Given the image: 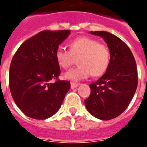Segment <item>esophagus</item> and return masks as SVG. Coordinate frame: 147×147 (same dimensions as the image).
Instances as JSON below:
<instances>
[{
  "label": "esophagus",
  "mask_w": 147,
  "mask_h": 147,
  "mask_svg": "<svg viewBox=\"0 0 147 147\" xmlns=\"http://www.w3.org/2000/svg\"><path fill=\"white\" fill-rule=\"evenodd\" d=\"M79 85H80L79 84H76V83H73V82H71V89L76 88H77Z\"/></svg>",
  "instance_id": "1"
}]
</instances>
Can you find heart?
I'll return each mask as SVG.
<instances>
[{"label":"heart","instance_id":"heart-1","mask_svg":"<svg viewBox=\"0 0 147 147\" xmlns=\"http://www.w3.org/2000/svg\"><path fill=\"white\" fill-rule=\"evenodd\" d=\"M110 51L104 44L93 38L81 36L69 44V50L59 48L56 59L62 68L67 69L76 63V68L67 71V79L80 80L91 76H100L104 74L110 63Z\"/></svg>","mask_w":147,"mask_h":147}]
</instances>
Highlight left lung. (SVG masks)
Masks as SVG:
<instances>
[{
  "label": "left lung",
  "mask_w": 147,
  "mask_h": 147,
  "mask_svg": "<svg viewBox=\"0 0 147 147\" xmlns=\"http://www.w3.org/2000/svg\"><path fill=\"white\" fill-rule=\"evenodd\" d=\"M105 40L111 53L105 74L90 84L91 94L84 100L89 113L102 120L112 119L127 109L138 86V71L129 47L107 32H91Z\"/></svg>",
  "instance_id": "left-lung-1"
}]
</instances>
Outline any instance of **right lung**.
<instances>
[{"mask_svg": "<svg viewBox=\"0 0 147 147\" xmlns=\"http://www.w3.org/2000/svg\"><path fill=\"white\" fill-rule=\"evenodd\" d=\"M69 34L70 30L41 31L24 42L13 56L9 88L25 115L46 119L60 108L71 85L58 78L61 71L56 52ZM53 79L55 83L51 82Z\"/></svg>", "mask_w": 147, "mask_h": 147, "instance_id": "add662e5", "label": "right lung"}]
</instances>
